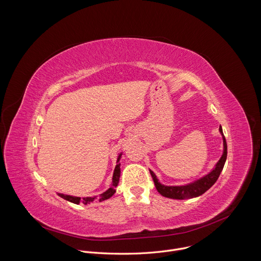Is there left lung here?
I'll list each match as a JSON object with an SVG mask.
<instances>
[{
    "label": "left lung",
    "mask_w": 261,
    "mask_h": 261,
    "mask_svg": "<svg viewBox=\"0 0 261 261\" xmlns=\"http://www.w3.org/2000/svg\"><path fill=\"white\" fill-rule=\"evenodd\" d=\"M220 132L223 137V145H224V151H223V155L216 164L215 168L205 176L195 180L194 182L185 185V186H164L158 181V178L156 174L150 170L151 175L154 179L156 189L158 192L167 198H172V199H189L193 197H197L202 195L205 191H207L217 181L223 167H224L226 158H227V144L224 135H223L222 128L220 126Z\"/></svg>",
    "instance_id": "left-lung-1"
}]
</instances>
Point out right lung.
I'll use <instances>...</instances> for the list:
<instances>
[{
  "label": "right lung",
  "instance_id": "add662e5",
  "mask_svg": "<svg viewBox=\"0 0 261 261\" xmlns=\"http://www.w3.org/2000/svg\"><path fill=\"white\" fill-rule=\"evenodd\" d=\"M121 155L119 156L118 158V161H117V165H116V168H115V171H114V175H113V184H111L110 188L108 190H106L104 193L100 194L98 199L99 201H103L105 199H108L110 198L111 196H113L115 193H116V188L117 186L119 184V179H120V175H121V163L119 162L120 159H121ZM58 195L70 202H73L75 204H80V203H84V204H89L90 202L94 201L96 199V196L94 197H84V198H81V197H75V196H71V195H65V194H61V193H58Z\"/></svg>",
  "mask_w": 261,
  "mask_h": 261
}]
</instances>
